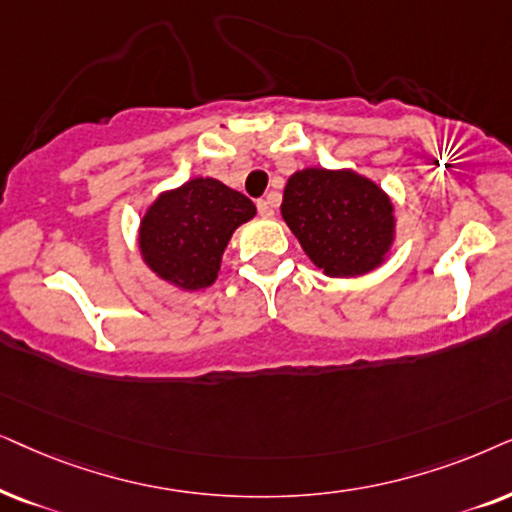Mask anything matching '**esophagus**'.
Listing matches in <instances>:
<instances>
[{
  "label": "esophagus",
  "instance_id": "obj_1",
  "mask_svg": "<svg viewBox=\"0 0 512 512\" xmlns=\"http://www.w3.org/2000/svg\"><path fill=\"white\" fill-rule=\"evenodd\" d=\"M257 210H260V215L262 217H274V206H271V201L269 199H262V201H257Z\"/></svg>",
  "mask_w": 512,
  "mask_h": 512
}]
</instances>
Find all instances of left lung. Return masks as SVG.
Listing matches in <instances>:
<instances>
[{
    "label": "left lung",
    "mask_w": 512,
    "mask_h": 512,
    "mask_svg": "<svg viewBox=\"0 0 512 512\" xmlns=\"http://www.w3.org/2000/svg\"><path fill=\"white\" fill-rule=\"evenodd\" d=\"M281 215L306 257L330 278L379 269L395 243V206L351 168H302L288 177Z\"/></svg>",
    "instance_id": "left-lung-1"
}]
</instances>
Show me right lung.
Listing matches in <instances>:
<instances>
[{
    "label": "right lung",
    "mask_w": 512,
    "mask_h": 512,
    "mask_svg": "<svg viewBox=\"0 0 512 512\" xmlns=\"http://www.w3.org/2000/svg\"><path fill=\"white\" fill-rule=\"evenodd\" d=\"M255 213V203L245 194L215 177H192L185 185L161 192L142 215V264L177 290L210 288L231 236Z\"/></svg>",
    "instance_id": "add662e5"
}]
</instances>
